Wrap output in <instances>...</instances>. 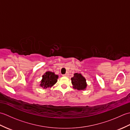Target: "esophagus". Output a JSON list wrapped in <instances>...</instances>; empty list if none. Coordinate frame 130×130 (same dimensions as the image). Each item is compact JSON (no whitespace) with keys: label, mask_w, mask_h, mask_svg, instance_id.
<instances>
[{"label":"esophagus","mask_w":130,"mask_h":130,"mask_svg":"<svg viewBox=\"0 0 130 130\" xmlns=\"http://www.w3.org/2000/svg\"><path fill=\"white\" fill-rule=\"evenodd\" d=\"M63 76H67V77H68L69 76V73H67L65 74H63Z\"/></svg>","instance_id":"34e87169"}]
</instances>
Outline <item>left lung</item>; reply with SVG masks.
Wrapping results in <instances>:
<instances>
[{
  "label": "left lung",
  "instance_id": "1",
  "mask_svg": "<svg viewBox=\"0 0 130 130\" xmlns=\"http://www.w3.org/2000/svg\"><path fill=\"white\" fill-rule=\"evenodd\" d=\"M71 83L74 86V88L78 90H84L87 87V83L84 77L81 74L75 73L74 76L71 78Z\"/></svg>",
  "mask_w": 130,
  "mask_h": 130
}]
</instances>
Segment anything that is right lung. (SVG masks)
<instances>
[{"mask_svg":"<svg viewBox=\"0 0 130 130\" xmlns=\"http://www.w3.org/2000/svg\"><path fill=\"white\" fill-rule=\"evenodd\" d=\"M58 75H55L54 73L47 71L42 76V79L41 82V87L43 88L51 87L57 81Z\"/></svg>","mask_w":130,"mask_h":130,"instance_id":"obj_1","label":"right lung"}]
</instances>
